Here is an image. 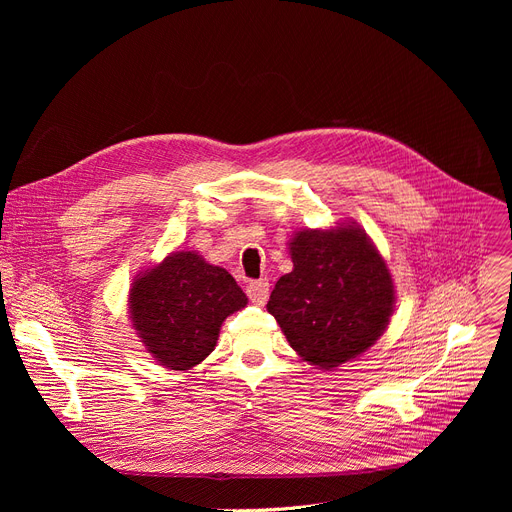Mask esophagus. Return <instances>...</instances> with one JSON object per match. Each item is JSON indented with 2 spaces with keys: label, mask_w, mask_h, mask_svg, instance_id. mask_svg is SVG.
<instances>
[{
  "label": "esophagus",
  "mask_w": 512,
  "mask_h": 512,
  "mask_svg": "<svg viewBox=\"0 0 512 512\" xmlns=\"http://www.w3.org/2000/svg\"><path fill=\"white\" fill-rule=\"evenodd\" d=\"M247 294H249L251 303H255V305H265V301L270 299V282H267V280L249 282Z\"/></svg>",
  "instance_id": "esophagus-1"
}]
</instances>
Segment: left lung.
Wrapping results in <instances>:
<instances>
[{
  "label": "left lung",
  "instance_id": "left-lung-1",
  "mask_svg": "<svg viewBox=\"0 0 512 512\" xmlns=\"http://www.w3.org/2000/svg\"><path fill=\"white\" fill-rule=\"evenodd\" d=\"M288 247L292 272L276 282L267 311L303 361L332 371L388 328L396 301L390 270L355 222L297 232Z\"/></svg>",
  "mask_w": 512,
  "mask_h": 512
}]
</instances>
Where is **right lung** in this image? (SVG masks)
<instances>
[{
    "label": "right lung",
    "instance_id": "1",
    "mask_svg": "<svg viewBox=\"0 0 512 512\" xmlns=\"http://www.w3.org/2000/svg\"><path fill=\"white\" fill-rule=\"evenodd\" d=\"M247 307V294L220 265L195 251H176L134 278L132 328L153 359L168 369L199 365L218 342L224 319Z\"/></svg>",
    "mask_w": 512,
    "mask_h": 512
}]
</instances>
